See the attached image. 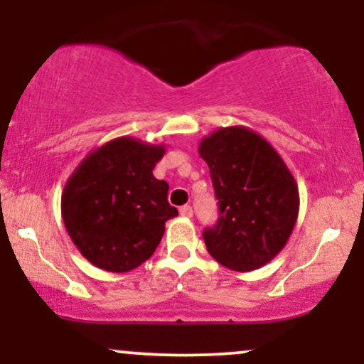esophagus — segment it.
Instances as JSON below:
<instances>
[{"mask_svg": "<svg viewBox=\"0 0 364 364\" xmlns=\"http://www.w3.org/2000/svg\"><path fill=\"white\" fill-rule=\"evenodd\" d=\"M179 214H181L183 217H191L193 215V208H191L190 205H183L181 208H179Z\"/></svg>", "mask_w": 364, "mask_h": 364, "instance_id": "1", "label": "esophagus"}]
</instances>
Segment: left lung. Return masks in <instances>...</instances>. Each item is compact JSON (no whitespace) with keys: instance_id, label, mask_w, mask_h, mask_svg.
I'll list each match as a JSON object with an SVG mask.
<instances>
[{"instance_id":"8db88e82","label":"left lung","mask_w":364,"mask_h":364,"mask_svg":"<svg viewBox=\"0 0 364 364\" xmlns=\"http://www.w3.org/2000/svg\"><path fill=\"white\" fill-rule=\"evenodd\" d=\"M219 200V220L203 231L207 250L236 272L260 269L289 240L299 212L296 179L277 150L245 127L219 128L200 141Z\"/></svg>"}]
</instances>
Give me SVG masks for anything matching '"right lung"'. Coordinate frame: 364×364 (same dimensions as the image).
Masks as SVG:
<instances>
[{
    "label": "right lung",
    "mask_w": 364,
    "mask_h": 364,
    "mask_svg": "<svg viewBox=\"0 0 364 364\" xmlns=\"http://www.w3.org/2000/svg\"><path fill=\"white\" fill-rule=\"evenodd\" d=\"M164 152V145L119 136L92 150L68 178L63 223L92 265L129 272L156 252L166 220L178 215L169 185L152 174Z\"/></svg>",
    "instance_id": "1"
}]
</instances>
